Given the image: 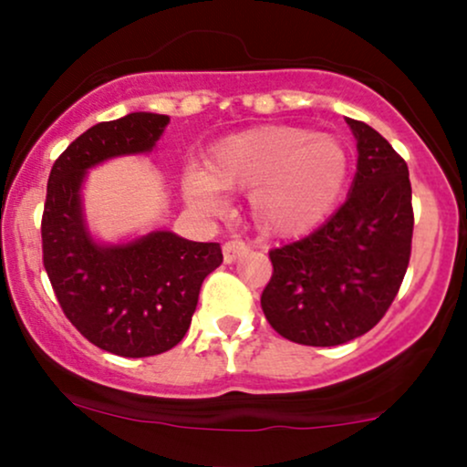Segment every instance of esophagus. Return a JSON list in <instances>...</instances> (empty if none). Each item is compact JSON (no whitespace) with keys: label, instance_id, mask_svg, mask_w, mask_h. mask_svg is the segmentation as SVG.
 <instances>
[{"label":"esophagus","instance_id":"34e87169","mask_svg":"<svg viewBox=\"0 0 467 467\" xmlns=\"http://www.w3.org/2000/svg\"><path fill=\"white\" fill-rule=\"evenodd\" d=\"M245 250H248V245H245L244 241H226V244H223V261H226V264H233V261H237Z\"/></svg>","mask_w":467,"mask_h":467}]
</instances>
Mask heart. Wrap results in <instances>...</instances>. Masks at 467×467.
Segmentation results:
<instances>
[{
  "instance_id": "b5f03b06",
  "label": "heart",
  "mask_w": 467,
  "mask_h": 467,
  "mask_svg": "<svg viewBox=\"0 0 467 467\" xmlns=\"http://www.w3.org/2000/svg\"><path fill=\"white\" fill-rule=\"evenodd\" d=\"M345 178L347 153L337 138L301 125H261L213 144L206 173H186L184 195L202 211H217V191H250L259 233L298 237L329 215Z\"/></svg>"
}]
</instances>
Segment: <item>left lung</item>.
Returning <instances> with one entry per match:
<instances>
[{
  "label": "left lung",
  "instance_id": "1",
  "mask_svg": "<svg viewBox=\"0 0 467 467\" xmlns=\"http://www.w3.org/2000/svg\"><path fill=\"white\" fill-rule=\"evenodd\" d=\"M358 173L347 202L307 237L270 250L261 307L276 334L336 347L373 329L398 296L412 244L409 166L367 122L347 118Z\"/></svg>",
  "mask_w": 467,
  "mask_h": 467
}]
</instances>
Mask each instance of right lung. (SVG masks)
<instances>
[{
	"instance_id": "1",
	"label": "right lung",
	"mask_w": 467,
	"mask_h": 467,
	"mask_svg": "<svg viewBox=\"0 0 467 467\" xmlns=\"http://www.w3.org/2000/svg\"><path fill=\"white\" fill-rule=\"evenodd\" d=\"M169 116L138 111L80 133L52 164L41 250L63 314L99 349L149 358L173 349L191 327L203 278L222 265L219 244L173 233L103 248L80 217V184L89 166L153 147Z\"/></svg>"
}]
</instances>
